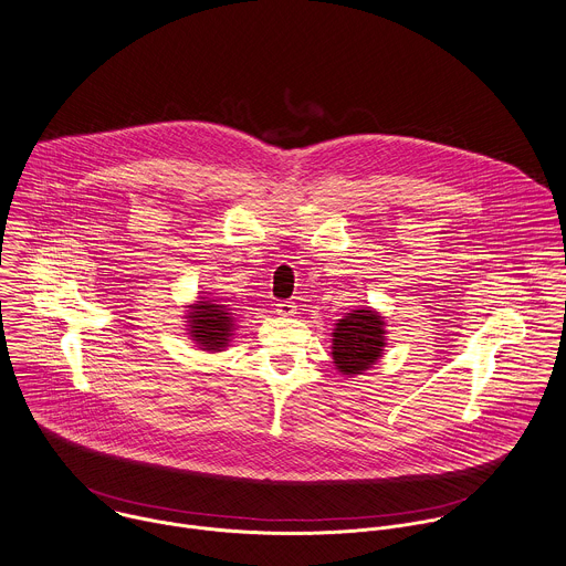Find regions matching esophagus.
Masks as SVG:
<instances>
[{"label":"esophagus","mask_w":566,"mask_h":566,"mask_svg":"<svg viewBox=\"0 0 566 566\" xmlns=\"http://www.w3.org/2000/svg\"><path fill=\"white\" fill-rule=\"evenodd\" d=\"M295 311H297V306H295L293 302H280L277 308H275V313H277L280 317H293Z\"/></svg>","instance_id":"obj_1"}]
</instances>
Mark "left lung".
<instances>
[{
	"label": "left lung",
	"instance_id": "1",
	"mask_svg": "<svg viewBox=\"0 0 566 566\" xmlns=\"http://www.w3.org/2000/svg\"><path fill=\"white\" fill-rule=\"evenodd\" d=\"M384 317L373 308L346 313V317L335 324L333 364L342 375H364L384 357Z\"/></svg>",
	"mask_w": 566,
	"mask_h": 566
}]
</instances>
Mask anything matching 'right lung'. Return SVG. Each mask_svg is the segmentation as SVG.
I'll return each mask as SVG.
<instances>
[{
  "instance_id": "add662e5",
  "label": "right lung",
  "mask_w": 566,
  "mask_h": 566,
  "mask_svg": "<svg viewBox=\"0 0 566 566\" xmlns=\"http://www.w3.org/2000/svg\"><path fill=\"white\" fill-rule=\"evenodd\" d=\"M233 322V313L224 304L205 297L191 304L187 313L189 337L200 346V350L209 353H220L229 346L235 328Z\"/></svg>"
}]
</instances>
